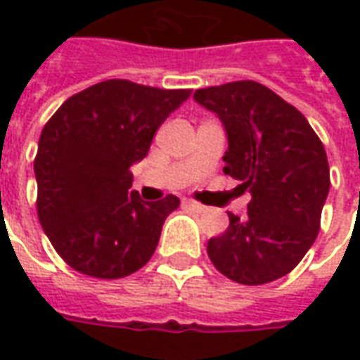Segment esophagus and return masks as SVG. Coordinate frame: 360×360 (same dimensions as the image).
<instances>
[{
	"instance_id": "obj_1",
	"label": "esophagus",
	"mask_w": 360,
	"mask_h": 360,
	"mask_svg": "<svg viewBox=\"0 0 360 360\" xmlns=\"http://www.w3.org/2000/svg\"><path fill=\"white\" fill-rule=\"evenodd\" d=\"M183 206H185L187 210L196 212V214H200V212L206 210V206H204V204H200L198 200H193V198H187V200L183 202Z\"/></svg>"
}]
</instances>
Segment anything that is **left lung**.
Returning a JSON list of instances; mask_svg holds the SVG:
<instances>
[{"label":"left lung","instance_id":"8db88e82","mask_svg":"<svg viewBox=\"0 0 360 360\" xmlns=\"http://www.w3.org/2000/svg\"><path fill=\"white\" fill-rule=\"evenodd\" d=\"M195 100L226 127L224 173L252 195L247 218L229 212V227L208 241L212 264L243 285L283 278L320 231L330 191L324 144L301 111L260 82L198 89Z\"/></svg>","mask_w":360,"mask_h":360}]
</instances>
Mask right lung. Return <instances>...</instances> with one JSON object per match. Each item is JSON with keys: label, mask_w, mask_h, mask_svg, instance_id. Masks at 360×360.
Wrapping results in <instances>:
<instances>
[{"label": "right lung", "mask_w": 360, "mask_h": 360, "mask_svg": "<svg viewBox=\"0 0 360 360\" xmlns=\"http://www.w3.org/2000/svg\"><path fill=\"white\" fill-rule=\"evenodd\" d=\"M188 96V89L110 79L71 96L44 125L34 158L36 210L73 270L117 279L152 258L179 198L144 202L129 191L131 165L148 154L160 125Z\"/></svg>", "instance_id": "right-lung-1"}]
</instances>
